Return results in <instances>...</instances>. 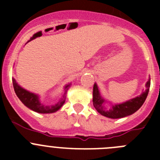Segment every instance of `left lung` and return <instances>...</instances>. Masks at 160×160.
I'll use <instances>...</instances> for the list:
<instances>
[{"mask_svg":"<svg viewBox=\"0 0 160 160\" xmlns=\"http://www.w3.org/2000/svg\"><path fill=\"white\" fill-rule=\"evenodd\" d=\"M150 85H151V80L149 79L146 84V90L144 92H142L140 96L129 100L126 102L113 106L112 108L108 111H106L102 106L104 100L100 96L97 85L94 84V89H93V105H94V108L97 110L98 112L103 116L111 118H119L128 116L130 114H134L135 111H138V109L142 107V105L146 100L148 92H149Z\"/></svg>","mask_w":160,"mask_h":160,"instance_id":"1","label":"left lung"}]
</instances>
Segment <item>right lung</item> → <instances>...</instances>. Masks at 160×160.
<instances>
[{
	"label": "right lung",
	"mask_w": 160,
	"mask_h": 160,
	"mask_svg": "<svg viewBox=\"0 0 160 160\" xmlns=\"http://www.w3.org/2000/svg\"><path fill=\"white\" fill-rule=\"evenodd\" d=\"M12 84H13L14 91L16 93L17 96L18 97L21 101L22 102L24 105L26 106L28 108L31 109L33 111H36L41 114H48V113H53L55 111H58L61 107L65 102V98H66V93L68 90V87H70V85H67L66 87V91L63 95V98L60 100L59 102L55 104L53 106H44L43 104L39 102L38 96L32 93L29 92L25 89L22 88L16 82L15 79L12 78Z\"/></svg>",
	"instance_id": "1"
}]
</instances>
